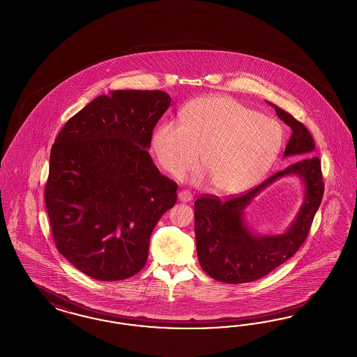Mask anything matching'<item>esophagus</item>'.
Listing matches in <instances>:
<instances>
[{
	"label": "esophagus",
	"mask_w": 357,
	"mask_h": 357,
	"mask_svg": "<svg viewBox=\"0 0 357 357\" xmlns=\"http://www.w3.org/2000/svg\"><path fill=\"white\" fill-rule=\"evenodd\" d=\"M178 199H179L181 202H191V200H192V194H191L190 191H187V190H182V191H179V194H178Z\"/></svg>",
	"instance_id": "esophagus-1"
}]
</instances>
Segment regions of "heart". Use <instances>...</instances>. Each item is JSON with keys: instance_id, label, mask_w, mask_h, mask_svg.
Returning a JSON list of instances; mask_svg holds the SVG:
<instances>
[{"instance_id": "b5f03b06", "label": "heart", "mask_w": 357, "mask_h": 357, "mask_svg": "<svg viewBox=\"0 0 357 357\" xmlns=\"http://www.w3.org/2000/svg\"><path fill=\"white\" fill-rule=\"evenodd\" d=\"M284 133L275 120L225 96L191 101L182 121L166 120L153 135L160 166L175 178L197 165L195 181H208L219 195H237L257 185L282 149Z\"/></svg>"}]
</instances>
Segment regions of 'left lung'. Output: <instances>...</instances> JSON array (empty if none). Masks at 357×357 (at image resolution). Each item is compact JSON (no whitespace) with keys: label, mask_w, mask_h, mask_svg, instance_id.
Here are the masks:
<instances>
[{"label":"left lung","mask_w":357,"mask_h":357,"mask_svg":"<svg viewBox=\"0 0 357 357\" xmlns=\"http://www.w3.org/2000/svg\"><path fill=\"white\" fill-rule=\"evenodd\" d=\"M277 116L293 130L283 157L296 160L282 172L244 195L225 202L215 195H203L195 202V237L199 264L219 282H252L269 274L293 257L307 237L314 216L319 208L324 183L320 160L314 154L315 142L307 128L294 117L269 102ZM296 174L305 185L303 207L292 225L281 235L261 236L250 231L243 211L253 197L282 176Z\"/></svg>","instance_id":"left-lung-1"}]
</instances>
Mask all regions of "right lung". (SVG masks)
I'll use <instances>...</instances> for the list:
<instances>
[{"instance_id": "1", "label": "right lung", "mask_w": 357, "mask_h": 357, "mask_svg": "<svg viewBox=\"0 0 357 357\" xmlns=\"http://www.w3.org/2000/svg\"><path fill=\"white\" fill-rule=\"evenodd\" d=\"M172 98L163 91H113L71 117L50 154L45 202L55 245L98 281L141 271L150 236L176 203L178 185L148 149Z\"/></svg>"}]
</instances>
